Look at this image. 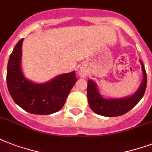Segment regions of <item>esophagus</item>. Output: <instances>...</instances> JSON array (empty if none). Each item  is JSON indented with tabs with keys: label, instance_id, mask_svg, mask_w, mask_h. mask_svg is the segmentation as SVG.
I'll return each mask as SVG.
<instances>
[{
	"label": "esophagus",
	"instance_id": "34e87169",
	"mask_svg": "<svg viewBox=\"0 0 152 152\" xmlns=\"http://www.w3.org/2000/svg\"><path fill=\"white\" fill-rule=\"evenodd\" d=\"M79 75H80V76H82V77H85L86 76L85 72L83 71V70H82V69H80V70L79 71Z\"/></svg>",
	"mask_w": 152,
	"mask_h": 152
}]
</instances>
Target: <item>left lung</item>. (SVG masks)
Instances as JSON below:
<instances>
[{
  "instance_id": "1",
  "label": "left lung",
  "mask_w": 152,
  "mask_h": 152,
  "mask_svg": "<svg viewBox=\"0 0 152 152\" xmlns=\"http://www.w3.org/2000/svg\"><path fill=\"white\" fill-rule=\"evenodd\" d=\"M143 80L137 91L130 96L118 99H106L100 94L97 84L92 80H88V100L91 109L94 113L104 117H118L131 110L137 105L144 95L147 86V74L141 60Z\"/></svg>"
}]
</instances>
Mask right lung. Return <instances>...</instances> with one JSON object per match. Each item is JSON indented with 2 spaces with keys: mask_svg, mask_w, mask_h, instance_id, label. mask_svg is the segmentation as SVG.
Returning <instances> with one entry per match:
<instances>
[{
  "mask_svg": "<svg viewBox=\"0 0 152 152\" xmlns=\"http://www.w3.org/2000/svg\"><path fill=\"white\" fill-rule=\"evenodd\" d=\"M20 39L13 49L7 67V86L13 101L33 114L49 115L63 107L76 82L75 71L55 76L46 83H38L24 76L21 68L22 45Z\"/></svg>",
  "mask_w": 152,
  "mask_h": 152,
  "instance_id": "right-lung-1",
  "label": "right lung"
}]
</instances>
